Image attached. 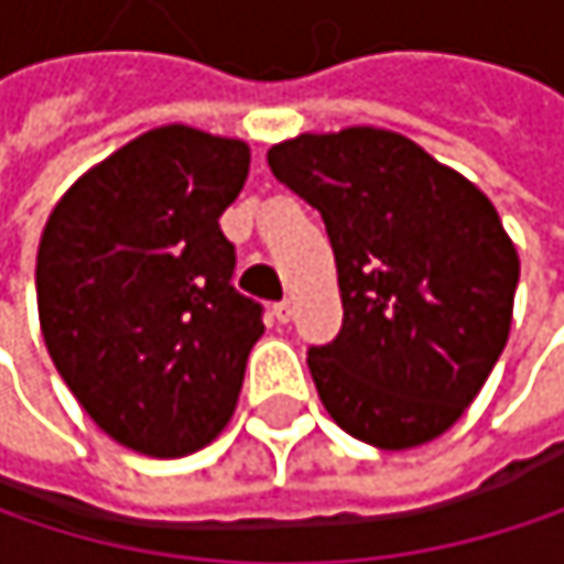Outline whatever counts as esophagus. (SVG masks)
<instances>
[{"mask_svg": "<svg viewBox=\"0 0 564 564\" xmlns=\"http://www.w3.org/2000/svg\"><path fill=\"white\" fill-rule=\"evenodd\" d=\"M271 313H274V319H278V323H290L293 306H290V300H281V303H274V306H271Z\"/></svg>", "mask_w": 564, "mask_h": 564, "instance_id": "esophagus-1", "label": "esophagus"}]
</instances>
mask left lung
Wrapping results in <instances>:
<instances>
[{"label":"left lung","instance_id":"8db88e82","mask_svg":"<svg viewBox=\"0 0 564 564\" xmlns=\"http://www.w3.org/2000/svg\"><path fill=\"white\" fill-rule=\"evenodd\" d=\"M329 235L343 293L306 366L333 421L382 451L444 434L509 336L519 258L490 198L417 143L372 127L303 133L268 153Z\"/></svg>","mask_w":564,"mask_h":564}]
</instances>
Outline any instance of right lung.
<instances>
[{
  "instance_id": "add662e5",
  "label": "right lung",
  "mask_w": 564,
  "mask_h": 564,
  "mask_svg": "<svg viewBox=\"0 0 564 564\" xmlns=\"http://www.w3.org/2000/svg\"><path fill=\"white\" fill-rule=\"evenodd\" d=\"M241 140L160 127L77 178L39 245V316L84 411L150 457L205 447L231 417L264 306L235 290L218 218Z\"/></svg>"
}]
</instances>
